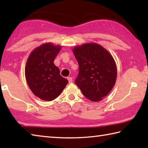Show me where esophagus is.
Here are the masks:
<instances>
[{"instance_id": "esophagus-1", "label": "esophagus", "mask_w": 148, "mask_h": 148, "mask_svg": "<svg viewBox=\"0 0 148 148\" xmlns=\"http://www.w3.org/2000/svg\"><path fill=\"white\" fill-rule=\"evenodd\" d=\"M67 79H68V80H69V82L70 84L72 83V81H73V79H72V77H69L68 78H67Z\"/></svg>"}]
</instances>
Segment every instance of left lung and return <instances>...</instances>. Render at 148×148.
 <instances>
[{"label": "left lung", "instance_id": "left-lung-1", "mask_svg": "<svg viewBox=\"0 0 148 148\" xmlns=\"http://www.w3.org/2000/svg\"><path fill=\"white\" fill-rule=\"evenodd\" d=\"M72 51L79 64L75 83L87 99L101 101L116 84L117 66L113 57L96 43L76 46Z\"/></svg>", "mask_w": 148, "mask_h": 148}]
</instances>
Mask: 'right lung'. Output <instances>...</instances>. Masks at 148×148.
<instances>
[{
	"instance_id": "right-lung-1",
	"label": "right lung",
	"mask_w": 148,
	"mask_h": 148,
	"mask_svg": "<svg viewBox=\"0 0 148 148\" xmlns=\"http://www.w3.org/2000/svg\"><path fill=\"white\" fill-rule=\"evenodd\" d=\"M61 46L46 43L35 48L26 62L25 74L27 84L35 96L51 101L63 91L69 81L60 75L54 60Z\"/></svg>"
}]
</instances>
